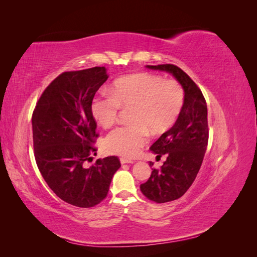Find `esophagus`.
<instances>
[{
	"label": "esophagus",
	"instance_id": "1",
	"mask_svg": "<svg viewBox=\"0 0 257 257\" xmlns=\"http://www.w3.org/2000/svg\"><path fill=\"white\" fill-rule=\"evenodd\" d=\"M120 162H121V165H124V163H134L135 161L127 159V158H120Z\"/></svg>",
	"mask_w": 257,
	"mask_h": 257
}]
</instances>
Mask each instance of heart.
<instances>
[{"label":"heart","instance_id":"obj_1","mask_svg":"<svg viewBox=\"0 0 257 257\" xmlns=\"http://www.w3.org/2000/svg\"><path fill=\"white\" fill-rule=\"evenodd\" d=\"M109 94L96 96L91 113L102 128L113 124L120 108L132 107L129 125L113 129L105 139L108 154L137 156L149 130L161 134L174 124L184 105V90L176 80H163L151 74H134L118 78L108 88Z\"/></svg>","mask_w":257,"mask_h":257}]
</instances>
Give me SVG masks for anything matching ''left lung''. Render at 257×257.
<instances>
[{"label": "left lung", "instance_id": "1", "mask_svg": "<svg viewBox=\"0 0 257 257\" xmlns=\"http://www.w3.org/2000/svg\"><path fill=\"white\" fill-rule=\"evenodd\" d=\"M146 67L171 74L184 90V105L176 123L150 148L157 158L166 155L167 159L159 170L152 169L148 181L140 185L146 198L166 203L181 198L200 170L209 140L207 107L199 87L181 68L171 64Z\"/></svg>", "mask_w": 257, "mask_h": 257}]
</instances>
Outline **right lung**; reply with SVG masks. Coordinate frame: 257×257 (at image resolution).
<instances>
[{
    "mask_svg": "<svg viewBox=\"0 0 257 257\" xmlns=\"http://www.w3.org/2000/svg\"><path fill=\"white\" fill-rule=\"evenodd\" d=\"M108 79L105 67L66 72L48 85L32 117L37 167L59 199L78 207H91L106 198L117 157L92 160L97 123L91 113L96 91Z\"/></svg>",
    "mask_w": 257,
    "mask_h": 257,
    "instance_id": "1",
    "label": "right lung"
}]
</instances>
